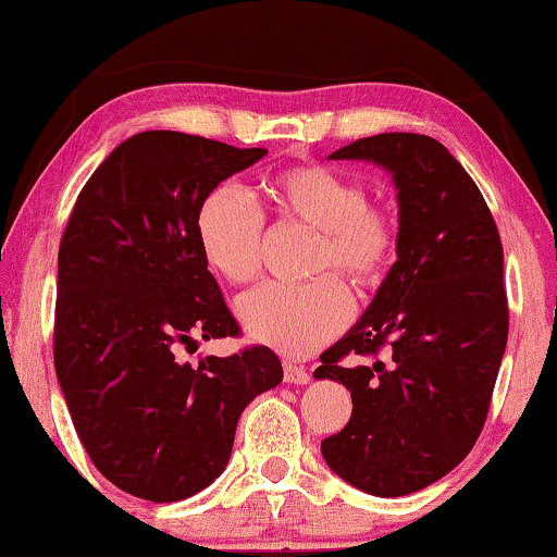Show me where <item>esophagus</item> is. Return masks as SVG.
Returning a JSON list of instances; mask_svg holds the SVG:
<instances>
[{
  "mask_svg": "<svg viewBox=\"0 0 557 557\" xmlns=\"http://www.w3.org/2000/svg\"><path fill=\"white\" fill-rule=\"evenodd\" d=\"M310 372L307 370H302V368H297V364H293V362H285V383H289V385H307L310 383Z\"/></svg>",
  "mask_w": 557,
  "mask_h": 557,
  "instance_id": "1",
  "label": "esophagus"
}]
</instances>
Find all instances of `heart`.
Listing matches in <instances>:
<instances>
[{"mask_svg":"<svg viewBox=\"0 0 557 557\" xmlns=\"http://www.w3.org/2000/svg\"><path fill=\"white\" fill-rule=\"evenodd\" d=\"M264 195L282 218L320 230L318 270L335 268L355 285H375L397 250V225L383 207L368 205L358 180L320 164L277 172ZM195 232L207 264L245 285L262 264L264 218L243 189L220 185L197 207ZM352 297L345 282L322 275L305 285L268 282L237 302V318L255 343L287 358H307L347 325Z\"/></svg>","mask_w":557,"mask_h":557,"instance_id":"heart-1","label":"heart"}]
</instances>
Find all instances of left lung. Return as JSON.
Returning <instances> with one entry per match:
<instances>
[{
	"label": "left lung",
	"instance_id": "left-lung-1",
	"mask_svg": "<svg viewBox=\"0 0 557 557\" xmlns=\"http://www.w3.org/2000/svg\"><path fill=\"white\" fill-rule=\"evenodd\" d=\"M330 160L393 174L400 227L397 262L314 370L352 397L322 458L362 493L410 495L460 465L485 425L508 345L500 235L475 182L433 137L385 132Z\"/></svg>",
	"mask_w": 557,
	"mask_h": 557
}]
</instances>
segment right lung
<instances>
[{"label": "right lung", "mask_w": 557, "mask_h": 557, "mask_svg": "<svg viewBox=\"0 0 557 557\" xmlns=\"http://www.w3.org/2000/svg\"><path fill=\"white\" fill-rule=\"evenodd\" d=\"M268 149L182 132L124 139L74 202L60 245L54 370L74 430L120 491L174 503L227 468L237 420L282 383L270 347L180 362L195 335L235 337L237 320L195 232L205 195Z\"/></svg>", "instance_id": "add662e5"}]
</instances>
